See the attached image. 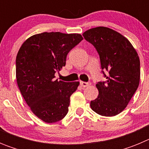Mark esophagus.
<instances>
[{"label":"esophagus","mask_w":149,"mask_h":149,"mask_svg":"<svg viewBox=\"0 0 149 149\" xmlns=\"http://www.w3.org/2000/svg\"><path fill=\"white\" fill-rule=\"evenodd\" d=\"M80 85L82 88H85V87H87V86H89V83H86V82H84V81H81L80 82Z\"/></svg>","instance_id":"obj_1"}]
</instances>
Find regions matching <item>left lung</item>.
<instances>
[{
  "label": "left lung",
  "mask_w": 149,
  "mask_h": 149,
  "mask_svg": "<svg viewBox=\"0 0 149 149\" xmlns=\"http://www.w3.org/2000/svg\"><path fill=\"white\" fill-rule=\"evenodd\" d=\"M98 51L101 68L108 72L107 81L98 82V98L91 101L96 113L114 116L123 111L139 86L140 62L128 39L113 29L97 27L83 33Z\"/></svg>",
  "instance_id": "left-lung-1"
}]
</instances>
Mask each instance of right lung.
<instances>
[{"mask_svg":"<svg viewBox=\"0 0 149 149\" xmlns=\"http://www.w3.org/2000/svg\"><path fill=\"white\" fill-rule=\"evenodd\" d=\"M83 39L78 33L45 32L29 37L16 56V80L35 116L47 123L63 119L80 83L55 80L68 52Z\"/></svg>","mask_w":149,"mask_h":149,"instance_id":"obj_1","label":"right lung"}]
</instances>
